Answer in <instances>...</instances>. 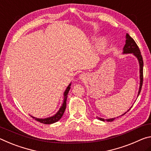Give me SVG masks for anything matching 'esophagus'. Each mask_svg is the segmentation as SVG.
Here are the masks:
<instances>
[{
  "instance_id": "34e87169",
  "label": "esophagus",
  "mask_w": 151,
  "mask_h": 151,
  "mask_svg": "<svg viewBox=\"0 0 151 151\" xmlns=\"http://www.w3.org/2000/svg\"><path fill=\"white\" fill-rule=\"evenodd\" d=\"M83 74H81V75H80V78H83Z\"/></svg>"
}]
</instances>
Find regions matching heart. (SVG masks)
Instances as JSON below:
<instances>
[{
    "label": "heart",
    "instance_id": "heart-1",
    "mask_svg": "<svg viewBox=\"0 0 151 151\" xmlns=\"http://www.w3.org/2000/svg\"><path fill=\"white\" fill-rule=\"evenodd\" d=\"M107 46V42L105 40V39H103V40L101 41L100 43H98V51H102L105 49V48Z\"/></svg>",
    "mask_w": 151,
    "mask_h": 151
}]
</instances>
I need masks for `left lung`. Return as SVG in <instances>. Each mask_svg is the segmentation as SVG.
I'll return each instance as SVG.
<instances>
[{"instance_id":"left-lung-1","label":"left lung","mask_w":151,"mask_h":151,"mask_svg":"<svg viewBox=\"0 0 151 151\" xmlns=\"http://www.w3.org/2000/svg\"><path fill=\"white\" fill-rule=\"evenodd\" d=\"M122 53L123 54L132 53V55H134L136 57V58H137L138 63H139V67H140V71H139V72H140V86H139V90H138V95H137V97H138V96H139V94H140V91H141V88H142V81H143V60H142L141 53H140V49H139V48H138V45H137V43H135L134 39H133L128 33H127V35H126L125 45L124 46V47H123ZM129 110H128L127 112H128ZM127 112H126L125 113H124L123 114H122L121 116L124 115ZM98 118L101 121H104H104H108V122H112L113 120H114L116 119V118H109V119H104V118Z\"/></svg>"}]
</instances>
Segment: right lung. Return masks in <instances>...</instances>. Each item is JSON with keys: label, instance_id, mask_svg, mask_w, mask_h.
<instances>
[{"label": "right lung", "instance_id": "add662e5", "mask_svg": "<svg viewBox=\"0 0 151 151\" xmlns=\"http://www.w3.org/2000/svg\"><path fill=\"white\" fill-rule=\"evenodd\" d=\"M71 83H70L69 86L67 87L66 90H65V92H64L63 93V96H64V98H63V102L62 104V105L59 108V110L58 111V112L56 114H55L53 116H50V117H48V118H35L33 116H31L32 118H33L35 119L37 121H38V122H41V123H43V124H53V123H55L56 122H58V120H59L61 119V118L62 117V116L64 112H65V110L66 108V101H67V98H68V94L69 93V91H70V88H71Z\"/></svg>", "mask_w": 151, "mask_h": 151}]
</instances>
